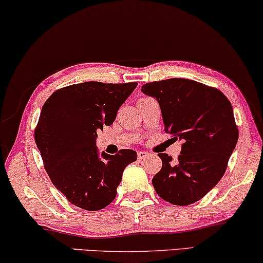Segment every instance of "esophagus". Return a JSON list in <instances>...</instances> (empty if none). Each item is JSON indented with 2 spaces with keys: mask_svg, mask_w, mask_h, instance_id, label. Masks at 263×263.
Masks as SVG:
<instances>
[{
  "mask_svg": "<svg viewBox=\"0 0 263 263\" xmlns=\"http://www.w3.org/2000/svg\"><path fill=\"white\" fill-rule=\"evenodd\" d=\"M137 156H138V159H144L145 157L148 156V154L146 151H138L137 152Z\"/></svg>",
  "mask_w": 263,
  "mask_h": 263,
  "instance_id": "1",
  "label": "esophagus"
}]
</instances>
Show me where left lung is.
<instances>
[{"label": "left lung", "instance_id": "1", "mask_svg": "<svg viewBox=\"0 0 263 263\" xmlns=\"http://www.w3.org/2000/svg\"><path fill=\"white\" fill-rule=\"evenodd\" d=\"M142 92L158 101L166 133L183 140L177 160L158 154L156 193L171 204H193L219 182L236 146L232 104L217 88L181 78L148 82Z\"/></svg>", "mask_w": 263, "mask_h": 263}]
</instances>
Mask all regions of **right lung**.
Returning a JSON list of instances; mask_svg holds the SVG:
<instances>
[{
    "mask_svg": "<svg viewBox=\"0 0 263 263\" xmlns=\"http://www.w3.org/2000/svg\"><path fill=\"white\" fill-rule=\"evenodd\" d=\"M137 82L70 85L54 92L42 106L35 143L54 186L72 204L97 211L116 198L124 169L137 152L98 151V131L109 126Z\"/></svg>",
    "mask_w": 263,
    "mask_h": 263,
    "instance_id": "1",
    "label": "right lung"
}]
</instances>
